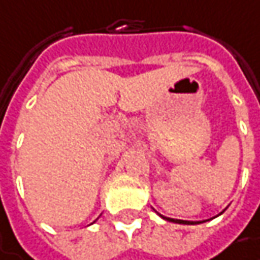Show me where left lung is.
<instances>
[{"label": "left lung", "instance_id": "1", "mask_svg": "<svg viewBox=\"0 0 260 260\" xmlns=\"http://www.w3.org/2000/svg\"><path fill=\"white\" fill-rule=\"evenodd\" d=\"M224 212V210H222ZM221 212V213H222ZM219 213V215H221ZM160 215V213H158ZM165 221H169V222H177V224H186V225H195V224H201V222H206V221H183V219H172V218H168V216H163V215H160ZM218 216V215H216Z\"/></svg>", "mask_w": 260, "mask_h": 260}]
</instances>
